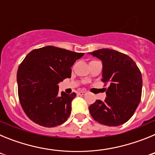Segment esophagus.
Wrapping results in <instances>:
<instances>
[{
	"label": "esophagus",
	"mask_w": 155,
	"mask_h": 155,
	"mask_svg": "<svg viewBox=\"0 0 155 155\" xmlns=\"http://www.w3.org/2000/svg\"><path fill=\"white\" fill-rule=\"evenodd\" d=\"M78 95H81V96H82V95H85L86 94H87V92L86 91H78Z\"/></svg>",
	"instance_id": "1"
}]
</instances>
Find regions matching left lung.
Wrapping results in <instances>:
<instances>
[{"instance_id": "1", "label": "left lung", "mask_w": 155, "mask_h": 155, "mask_svg": "<svg viewBox=\"0 0 155 155\" xmlns=\"http://www.w3.org/2000/svg\"><path fill=\"white\" fill-rule=\"evenodd\" d=\"M102 61V81L109 83L105 101L96 100L89 106L95 121L109 127L125 124L137 108L142 92V76L129 56L112 49L89 53Z\"/></svg>"}]
</instances>
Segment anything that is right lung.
<instances>
[{"mask_svg": "<svg viewBox=\"0 0 155 155\" xmlns=\"http://www.w3.org/2000/svg\"><path fill=\"white\" fill-rule=\"evenodd\" d=\"M83 53L47 46L30 52L17 73L19 101L28 118L45 127H54L67 121L76 93L61 91L58 84L71 78V68Z\"/></svg>", "mask_w": 155, "mask_h": 155, "instance_id": "right-lung-1", "label": "right lung"}]
</instances>
